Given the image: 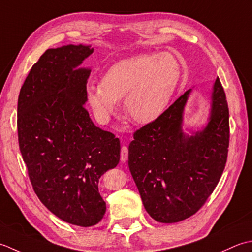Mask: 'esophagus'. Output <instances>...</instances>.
Masks as SVG:
<instances>
[{"instance_id":"34e87169","label":"esophagus","mask_w":252,"mask_h":252,"mask_svg":"<svg viewBox=\"0 0 252 252\" xmlns=\"http://www.w3.org/2000/svg\"><path fill=\"white\" fill-rule=\"evenodd\" d=\"M128 158V148L127 147H122L121 150V161L126 162Z\"/></svg>"}]
</instances>
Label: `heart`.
I'll list each match as a JSON object with an SVG mask.
<instances>
[{"label":"heart","mask_w":252,"mask_h":252,"mask_svg":"<svg viewBox=\"0 0 252 252\" xmlns=\"http://www.w3.org/2000/svg\"><path fill=\"white\" fill-rule=\"evenodd\" d=\"M181 77L178 61L169 53H145L117 62L101 84L86 88L87 103L97 120L106 123L117 112L119 102L129 119L139 124L156 121L165 110Z\"/></svg>","instance_id":"b5f03b06"}]
</instances>
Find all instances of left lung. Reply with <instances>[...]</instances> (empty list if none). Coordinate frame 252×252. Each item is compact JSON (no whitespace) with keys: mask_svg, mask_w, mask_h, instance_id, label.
<instances>
[{"mask_svg":"<svg viewBox=\"0 0 252 252\" xmlns=\"http://www.w3.org/2000/svg\"><path fill=\"white\" fill-rule=\"evenodd\" d=\"M191 91L138 129L128 147V166L142 203L160 223L181 222L196 213L217 187L227 160L229 113L219 77L207 125L188 133L183 123Z\"/></svg>","mask_w":252,"mask_h":252,"instance_id":"1","label":"left lung"}]
</instances>
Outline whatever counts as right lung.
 I'll use <instances>...</instances> for the list:
<instances>
[{"label":"right lung","instance_id":"add662e5","mask_svg":"<svg viewBox=\"0 0 252 252\" xmlns=\"http://www.w3.org/2000/svg\"><path fill=\"white\" fill-rule=\"evenodd\" d=\"M90 45H63L41 55L20 89L19 149L40 201L69 224L89 227L106 205L99 179L120 162V139L102 130L86 110L90 69L79 67Z\"/></svg>","mask_w":252,"mask_h":252}]
</instances>
